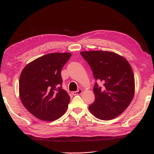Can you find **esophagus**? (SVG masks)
I'll return each instance as SVG.
<instances>
[{
    "instance_id": "obj_1",
    "label": "esophagus",
    "mask_w": 154,
    "mask_h": 154,
    "mask_svg": "<svg viewBox=\"0 0 154 154\" xmlns=\"http://www.w3.org/2000/svg\"><path fill=\"white\" fill-rule=\"evenodd\" d=\"M82 93H83L82 89H79L77 91H73V92L72 93V94H73V95H77V94H81Z\"/></svg>"
}]
</instances>
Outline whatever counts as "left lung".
Instances as JSON below:
<instances>
[{
	"instance_id": "left-lung-1",
	"label": "left lung",
	"mask_w": 154,
	"mask_h": 154,
	"mask_svg": "<svg viewBox=\"0 0 154 154\" xmlns=\"http://www.w3.org/2000/svg\"><path fill=\"white\" fill-rule=\"evenodd\" d=\"M81 54L89 64L95 79L104 86L94 85L95 100L89 106V110L100 120L114 119L127 109L134 95L131 66L124 57L112 51H85Z\"/></svg>"
}]
</instances>
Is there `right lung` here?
Here are the masks:
<instances>
[{
  "label": "right lung",
  "instance_id": "obj_1",
  "mask_svg": "<svg viewBox=\"0 0 154 154\" xmlns=\"http://www.w3.org/2000/svg\"><path fill=\"white\" fill-rule=\"evenodd\" d=\"M71 53H52L26 65L19 79V96L23 105L37 119L55 120L66 112L70 97L60 87L61 71Z\"/></svg>",
  "mask_w": 154,
  "mask_h": 154
}]
</instances>
